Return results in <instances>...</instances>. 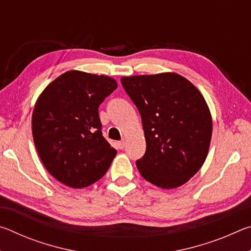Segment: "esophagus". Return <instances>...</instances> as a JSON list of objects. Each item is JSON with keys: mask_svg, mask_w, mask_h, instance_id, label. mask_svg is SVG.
Listing matches in <instances>:
<instances>
[{"mask_svg": "<svg viewBox=\"0 0 251 251\" xmlns=\"http://www.w3.org/2000/svg\"><path fill=\"white\" fill-rule=\"evenodd\" d=\"M116 145H117V148H120V150H123V148L125 147V141H124V139H123V141L117 142Z\"/></svg>", "mask_w": 251, "mask_h": 251, "instance_id": "34e87169", "label": "esophagus"}]
</instances>
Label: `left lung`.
Segmentation results:
<instances>
[{
	"instance_id": "left-lung-1",
	"label": "left lung",
	"mask_w": 251,
	"mask_h": 251,
	"mask_svg": "<svg viewBox=\"0 0 251 251\" xmlns=\"http://www.w3.org/2000/svg\"><path fill=\"white\" fill-rule=\"evenodd\" d=\"M142 117L146 151L138 172L157 187L185 184L205 161L212 122L196 87L176 73L136 75L121 79Z\"/></svg>"
}]
</instances>
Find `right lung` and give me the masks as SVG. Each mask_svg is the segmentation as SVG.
Instances as JSON below:
<instances>
[{
  "label": "right lung",
  "instance_id": "right-lung-1",
  "mask_svg": "<svg viewBox=\"0 0 251 251\" xmlns=\"http://www.w3.org/2000/svg\"><path fill=\"white\" fill-rule=\"evenodd\" d=\"M116 88V80L108 76L70 71L37 99L34 144L45 168L62 184L84 188L109 168L117 151L101 133L99 107Z\"/></svg>",
  "mask_w": 251,
  "mask_h": 251
}]
</instances>
